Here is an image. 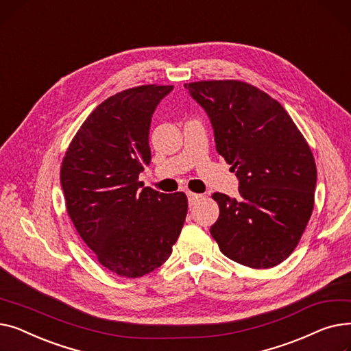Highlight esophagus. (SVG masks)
Returning <instances> with one entry per match:
<instances>
[{
	"label": "esophagus",
	"instance_id": "34e87169",
	"mask_svg": "<svg viewBox=\"0 0 351 351\" xmlns=\"http://www.w3.org/2000/svg\"><path fill=\"white\" fill-rule=\"evenodd\" d=\"M202 196H204V195H200V193H193V192H188V200H189V205H191V206H193Z\"/></svg>",
	"mask_w": 351,
	"mask_h": 351
}]
</instances>
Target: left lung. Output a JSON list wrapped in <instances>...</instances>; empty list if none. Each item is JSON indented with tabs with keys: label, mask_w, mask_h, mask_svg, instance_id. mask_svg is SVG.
Returning <instances> with one entry per match:
<instances>
[{
	"label": "left lung",
	"mask_w": 351,
	"mask_h": 351,
	"mask_svg": "<svg viewBox=\"0 0 351 351\" xmlns=\"http://www.w3.org/2000/svg\"><path fill=\"white\" fill-rule=\"evenodd\" d=\"M215 131L216 151L232 165L239 197L213 193L210 234L220 252L252 269L280 265L299 245L315 206L317 169L286 109L237 80L185 84Z\"/></svg>",
	"instance_id": "1"
}]
</instances>
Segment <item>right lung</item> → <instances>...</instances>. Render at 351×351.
<instances>
[{"instance_id": "add662e5", "label": "right lung", "mask_w": 351, "mask_h": 351, "mask_svg": "<svg viewBox=\"0 0 351 351\" xmlns=\"http://www.w3.org/2000/svg\"><path fill=\"white\" fill-rule=\"evenodd\" d=\"M173 85H141L109 97L84 121L61 165L68 216L95 259L136 279L169 259L188 213L183 192L143 188L149 126Z\"/></svg>"}]
</instances>
